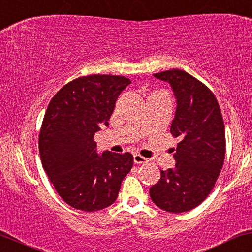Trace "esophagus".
Returning a JSON list of instances; mask_svg holds the SVG:
<instances>
[{
	"label": "esophagus",
	"instance_id": "1",
	"mask_svg": "<svg viewBox=\"0 0 252 252\" xmlns=\"http://www.w3.org/2000/svg\"><path fill=\"white\" fill-rule=\"evenodd\" d=\"M133 161H135V164H146L148 163V159L145 157H143L141 155H133Z\"/></svg>",
	"mask_w": 252,
	"mask_h": 252
}]
</instances>
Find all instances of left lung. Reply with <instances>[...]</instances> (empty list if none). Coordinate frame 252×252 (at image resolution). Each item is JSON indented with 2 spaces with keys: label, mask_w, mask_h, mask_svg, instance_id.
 Returning a JSON list of instances; mask_svg holds the SVG:
<instances>
[{
  "label": "left lung",
  "mask_w": 252,
  "mask_h": 252,
  "mask_svg": "<svg viewBox=\"0 0 252 252\" xmlns=\"http://www.w3.org/2000/svg\"><path fill=\"white\" fill-rule=\"evenodd\" d=\"M154 76L168 82L173 91L177 109L171 133L180 142L173 149L176 166L160 170L150 196L163 211L189 212L208 196L223 166V119L214 94L187 72L170 69Z\"/></svg>",
  "instance_id": "obj_1"
}]
</instances>
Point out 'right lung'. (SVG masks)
Returning <instances> with one entry per match:
<instances>
[{
  "label": "right lung",
  "instance_id": "right-lung-1",
  "mask_svg": "<svg viewBox=\"0 0 252 252\" xmlns=\"http://www.w3.org/2000/svg\"><path fill=\"white\" fill-rule=\"evenodd\" d=\"M128 78L93 74L75 79L53 96L44 116L39 154L47 177L73 208L95 212L113 205L133 165L131 154H98L94 135L108 126Z\"/></svg>",
  "mask_w": 252,
  "mask_h": 252
}]
</instances>
